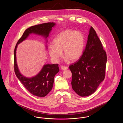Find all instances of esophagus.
Returning <instances> with one entry per match:
<instances>
[{
    "label": "esophagus",
    "instance_id": "34e87169",
    "mask_svg": "<svg viewBox=\"0 0 123 123\" xmlns=\"http://www.w3.org/2000/svg\"><path fill=\"white\" fill-rule=\"evenodd\" d=\"M68 69V67L67 66H61V69L62 70H67Z\"/></svg>",
    "mask_w": 123,
    "mask_h": 123
}]
</instances>
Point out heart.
<instances>
[{
  "label": "heart",
  "instance_id": "1",
  "mask_svg": "<svg viewBox=\"0 0 123 123\" xmlns=\"http://www.w3.org/2000/svg\"><path fill=\"white\" fill-rule=\"evenodd\" d=\"M53 46L48 47L49 53L54 59L61 56L63 51L64 57L71 61L79 59L83 52L85 38L81 32L71 29H66L57 35L53 40Z\"/></svg>",
  "mask_w": 123,
  "mask_h": 123
}]
</instances>
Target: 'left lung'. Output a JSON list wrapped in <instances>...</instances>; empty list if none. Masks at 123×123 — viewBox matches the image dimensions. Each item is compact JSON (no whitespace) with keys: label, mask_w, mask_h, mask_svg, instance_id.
I'll return each mask as SVG.
<instances>
[{"label":"left lung","mask_w":123,"mask_h":123,"mask_svg":"<svg viewBox=\"0 0 123 123\" xmlns=\"http://www.w3.org/2000/svg\"><path fill=\"white\" fill-rule=\"evenodd\" d=\"M106 61V52L91 27L82 55L69 67L72 73V88L76 94L84 97L94 93L105 78Z\"/></svg>","instance_id":"obj_1"}]
</instances>
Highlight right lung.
Listing matches in <instances>:
<instances>
[{"label": "right lung", "mask_w": 123, "mask_h": 123, "mask_svg": "<svg viewBox=\"0 0 123 123\" xmlns=\"http://www.w3.org/2000/svg\"><path fill=\"white\" fill-rule=\"evenodd\" d=\"M55 24L54 23H47L29 27L24 31L18 40L14 50V65L16 76L29 92L40 97L46 96L52 90L54 76L59 71V64H45L37 75L31 78L26 77L21 74L18 69L16 60V50L18 44L26 39L31 34L41 35L47 39Z\"/></svg>", "instance_id": "1"}]
</instances>
